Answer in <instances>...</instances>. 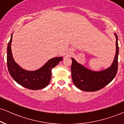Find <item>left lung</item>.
I'll return each mask as SVG.
<instances>
[{
  "mask_svg": "<svg viewBox=\"0 0 124 124\" xmlns=\"http://www.w3.org/2000/svg\"><path fill=\"white\" fill-rule=\"evenodd\" d=\"M116 51L114 59L111 66L100 71H94L86 68L71 58L72 79L77 88L85 92H96L108 85L116 76L118 69L119 47L118 37L116 33Z\"/></svg>",
  "mask_w": 124,
  "mask_h": 124,
  "instance_id": "1",
  "label": "left lung"
}]
</instances>
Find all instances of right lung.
Wrapping results in <instances>:
<instances>
[{
    "label": "right lung",
    "instance_id": "right-lung-1",
    "mask_svg": "<svg viewBox=\"0 0 124 124\" xmlns=\"http://www.w3.org/2000/svg\"><path fill=\"white\" fill-rule=\"evenodd\" d=\"M12 37L13 33L7 48V63L10 76L18 84L27 89L39 90L45 88L50 83L52 69L63 59V57L51 58L37 70H25L15 62L13 56L11 48Z\"/></svg>",
    "mask_w": 124,
    "mask_h": 124
}]
</instances>
